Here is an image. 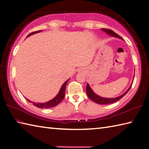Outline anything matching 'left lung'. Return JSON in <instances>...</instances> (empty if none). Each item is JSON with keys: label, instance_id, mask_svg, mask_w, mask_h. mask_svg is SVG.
<instances>
[{"label": "left lung", "instance_id": "left-lung-1", "mask_svg": "<svg viewBox=\"0 0 149 149\" xmlns=\"http://www.w3.org/2000/svg\"><path fill=\"white\" fill-rule=\"evenodd\" d=\"M101 31H104V33H106V34H108V35L110 36L115 37V38H119L120 40H123L122 37H120L118 35V34H117L116 33L114 32V31H113L112 30L107 29H101ZM134 77H133V80H134ZM133 80H132V81L131 86H129V88H128L127 90H126L125 92L123 93L122 95H120V96L117 97H115V98H105V97H100L99 95H98L95 93L94 91H93V90L91 89V88L90 87L89 84L87 83V86H86V88L87 95L91 100H93V102H96L97 104H112V103L116 102V101L119 100L120 99H122V98L123 96L127 94V93L128 92L129 90L131 89L132 83H133Z\"/></svg>", "mask_w": 149, "mask_h": 149}]
</instances>
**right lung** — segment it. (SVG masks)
Masks as SVG:
<instances>
[{
    "label": "right lung",
    "instance_id": "add662e5",
    "mask_svg": "<svg viewBox=\"0 0 149 149\" xmlns=\"http://www.w3.org/2000/svg\"><path fill=\"white\" fill-rule=\"evenodd\" d=\"M42 30H40V31H36V32L31 33L27 36V38L30 36L31 35H33V34H34L42 32ZM69 79H68L67 81H66L65 83L63 84L61 88H60V90L59 91V93L57 94V95L54 98H53L52 99H51L49 101H47V102H44V103H38H38H36V102H32V101H31L30 100L26 99H26L27 100V101H29V102L33 103L34 106H36L37 107H40V108L47 109V108H50V107H54L57 105H58V104L63 100V99H64L65 95V89H66V84H67Z\"/></svg>",
    "mask_w": 149,
    "mask_h": 149
}]
</instances>
